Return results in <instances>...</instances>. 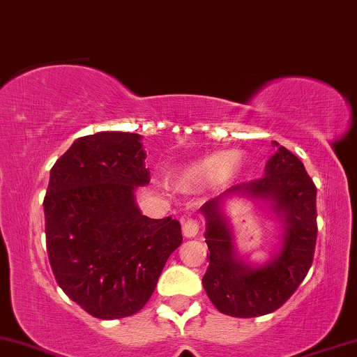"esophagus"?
Masks as SVG:
<instances>
[{
	"mask_svg": "<svg viewBox=\"0 0 357 357\" xmlns=\"http://www.w3.org/2000/svg\"><path fill=\"white\" fill-rule=\"evenodd\" d=\"M199 231V222L195 219H188L187 222H183V235L187 238H193V236L198 235Z\"/></svg>",
	"mask_w": 357,
	"mask_h": 357,
	"instance_id": "1",
	"label": "esophagus"
}]
</instances>
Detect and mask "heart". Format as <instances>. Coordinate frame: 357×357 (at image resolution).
<instances>
[{"label": "heart", "instance_id": "1", "mask_svg": "<svg viewBox=\"0 0 357 357\" xmlns=\"http://www.w3.org/2000/svg\"><path fill=\"white\" fill-rule=\"evenodd\" d=\"M241 158L234 151H219L208 154L198 161L188 164L178 172L177 185L183 191H195L219 183L231 170L238 169Z\"/></svg>", "mask_w": 357, "mask_h": 357}]
</instances>
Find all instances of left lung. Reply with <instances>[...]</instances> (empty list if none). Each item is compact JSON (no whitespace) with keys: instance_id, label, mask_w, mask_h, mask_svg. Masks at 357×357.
Returning <instances> with one entry per match:
<instances>
[{"instance_id":"obj_1","label":"left lung","mask_w":357,"mask_h":357,"mask_svg":"<svg viewBox=\"0 0 357 357\" xmlns=\"http://www.w3.org/2000/svg\"><path fill=\"white\" fill-rule=\"evenodd\" d=\"M277 153L266 164L264 177L235 185L206 203V243L209 267L203 287L217 311L231 317H259L285 304L312 266L317 240V188L303 162L277 142ZM234 194L266 200L284 222L281 251L268 263L250 266L233 246L228 221L221 211Z\"/></svg>"}]
</instances>
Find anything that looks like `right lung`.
<instances>
[{
    "label": "right lung",
    "mask_w": 357,
    "mask_h": 357,
    "mask_svg": "<svg viewBox=\"0 0 357 357\" xmlns=\"http://www.w3.org/2000/svg\"><path fill=\"white\" fill-rule=\"evenodd\" d=\"M142 135L82 137L51 169L43 201L46 250L58 285L96 319L137 314L182 243L180 222L149 219L137 187L149 183Z\"/></svg>",
    "instance_id": "right-lung-1"
}]
</instances>
